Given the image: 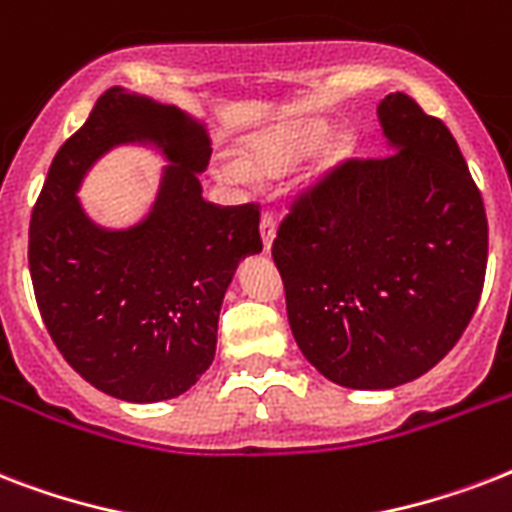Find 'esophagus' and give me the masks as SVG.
I'll return each instance as SVG.
<instances>
[{
	"label": "esophagus",
	"mask_w": 512,
	"mask_h": 512,
	"mask_svg": "<svg viewBox=\"0 0 512 512\" xmlns=\"http://www.w3.org/2000/svg\"><path fill=\"white\" fill-rule=\"evenodd\" d=\"M273 233H276V215H273L271 209H265L263 217H260V236H263L265 249H271Z\"/></svg>",
	"instance_id": "esophagus-1"
}]
</instances>
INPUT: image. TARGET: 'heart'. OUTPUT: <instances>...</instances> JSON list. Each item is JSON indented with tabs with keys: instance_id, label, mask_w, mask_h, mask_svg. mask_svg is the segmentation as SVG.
Listing matches in <instances>:
<instances>
[{
	"instance_id": "obj_1",
	"label": "heart",
	"mask_w": 512,
	"mask_h": 512,
	"mask_svg": "<svg viewBox=\"0 0 512 512\" xmlns=\"http://www.w3.org/2000/svg\"><path fill=\"white\" fill-rule=\"evenodd\" d=\"M327 135L329 127L319 119L279 124L271 130L249 135L239 148V164H225L223 172L231 180H244L249 175H284L300 167L327 140ZM348 151V143L337 140L329 148V156H345Z\"/></svg>"
}]
</instances>
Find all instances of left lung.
<instances>
[{
  "label": "left lung",
  "mask_w": 512,
  "mask_h": 512,
  "mask_svg": "<svg viewBox=\"0 0 512 512\" xmlns=\"http://www.w3.org/2000/svg\"><path fill=\"white\" fill-rule=\"evenodd\" d=\"M377 114L401 151L311 177L271 247L303 356L356 390L433 369L473 319L489 257L484 199L446 124L404 92Z\"/></svg>",
  "instance_id": "8db88e82"
}]
</instances>
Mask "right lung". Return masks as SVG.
I'll return each instance as SVG.
<instances>
[{"mask_svg":"<svg viewBox=\"0 0 512 512\" xmlns=\"http://www.w3.org/2000/svg\"><path fill=\"white\" fill-rule=\"evenodd\" d=\"M154 137L175 165L146 224L100 232L73 193L103 150ZM204 132L177 108L111 87L60 146L31 212L28 268L55 348L84 380L122 401H164L215 358L217 316L236 265L260 252V204L201 199Z\"/></svg>","mask_w":512,"mask_h":512,"instance_id":"obj_1","label":"right lung"}]
</instances>
